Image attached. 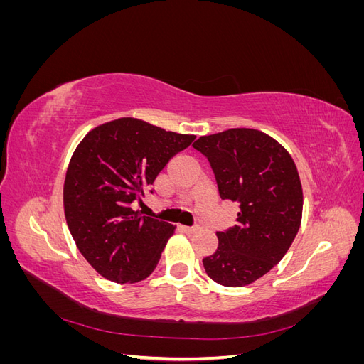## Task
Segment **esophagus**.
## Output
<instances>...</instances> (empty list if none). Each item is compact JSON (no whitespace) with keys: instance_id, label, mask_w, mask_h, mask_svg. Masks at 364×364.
Here are the masks:
<instances>
[{"instance_id":"esophagus-1","label":"esophagus","mask_w":364,"mask_h":364,"mask_svg":"<svg viewBox=\"0 0 364 364\" xmlns=\"http://www.w3.org/2000/svg\"><path fill=\"white\" fill-rule=\"evenodd\" d=\"M200 228L199 226H193V228H188V226H182V230L185 234H194V232H197V230H199Z\"/></svg>"}]
</instances>
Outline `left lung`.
Segmentation results:
<instances>
[{"mask_svg":"<svg viewBox=\"0 0 364 364\" xmlns=\"http://www.w3.org/2000/svg\"><path fill=\"white\" fill-rule=\"evenodd\" d=\"M193 147L211 164L220 197L240 203L237 225L217 232L218 247L203 267L220 285L245 287L277 266L301 228L299 173L290 153L257 129H228Z\"/></svg>","mask_w":364,"mask_h":364,"instance_id":"1","label":"left lung"}]
</instances>
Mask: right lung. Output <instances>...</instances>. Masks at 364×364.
Returning <instances> with one entry per match:
<instances>
[{"label":"right lung","instance_id":"1","mask_svg":"<svg viewBox=\"0 0 364 364\" xmlns=\"http://www.w3.org/2000/svg\"><path fill=\"white\" fill-rule=\"evenodd\" d=\"M194 135L138 118L107 121L75 147L63 183V211L85 259L103 278L134 284L150 277L174 226L130 208Z\"/></svg>","mask_w":364,"mask_h":364}]
</instances>
